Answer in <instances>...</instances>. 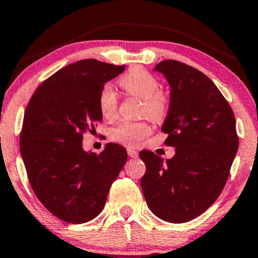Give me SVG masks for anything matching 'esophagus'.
Segmentation results:
<instances>
[{
    "mask_svg": "<svg viewBox=\"0 0 258 258\" xmlns=\"http://www.w3.org/2000/svg\"><path fill=\"white\" fill-rule=\"evenodd\" d=\"M127 153H128V156L131 158H137V156H138V152L133 149H127Z\"/></svg>",
    "mask_w": 258,
    "mask_h": 258,
    "instance_id": "obj_1",
    "label": "esophagus"
}]
</instances>
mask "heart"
Wrapping results in <instances>:
<instances>
[{
  "label": "heart",
  "mask_w": 258,
  "mask_h": 258,
  "mask_svg": "<svg viewBox=\"0 0 258 258\" xmlns=\"http://www.w3.org/2000/svg\"><path fill=\"white\" fill-rule=\"evenodd\" d=\"M119 85L127 94L143 100L142 114L153 121H160L167 115L170 97L159 89V80L144 68H132L119 79ZM98 106L105 118L111 119L118 108V97L111 85L101 87L98 95ZM152 128L146 121H121L111 130V139L126 146H137L149 137Z\"/></svg>",
  "instance_id": "obj_1"
}]
</instances>
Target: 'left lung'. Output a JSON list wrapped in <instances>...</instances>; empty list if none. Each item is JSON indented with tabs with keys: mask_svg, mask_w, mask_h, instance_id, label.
<instances>
[{
	"mask_svg": "<svg viewBox=\"0 0 258 258\" xmlns=\"http://www.w3.org/2000/svg\"><path fill=\"white\" fill-rule=\"evenodd\" d=\"M170 85V108L161 127L176 154L163 160L140 151L146 165L143 194L150 210L170 223H184L208 210L221 195L238 150L229 102L201 71L176 60L154 67Z\"/></svg>",
	"mask_w": 258,
	"mask_h": 258,
	"instance_id": "left-lung-1",
	"label": "left lung"
}]
</instances>
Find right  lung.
<instances>
[{
    "label": "right lung",
    "instance_id": "right-lung-1",
    "mask_svg": "<svg viewBox=\"0 0 258 258\" xmlns=\"http://www.w3.org/2000/svg\"><path fill=\"white\" fill-rule=\"evenodd\" d=\"M123 70L94 59L71 63L44 80L27 106L20 136L27 176L43 207L61 221L97 217L126 163L118 144L108 143L99 154L82 149V135L102 120L99 92Z\"/></svg>",
    "mask_w": 258,
    "mask_h": 258
}]
</instances>
